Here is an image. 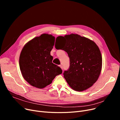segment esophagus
Returning a JSON list of instances; mask_svg holds the SVG:
<instances>
[{
  "mask_svg": "<svg viewBox=\"0 0 120 120\" xmlns=\"http://www.w3.org/2000/svg\"><path fill=\"white\" fill-rule=\"evenodd\" d=\"M59 67L61 68L62 70H63V66H62V65H60L59 66Z\"/></svg>",
  "mask_w": 120,
  "mask_h": 120,
  "instance_id": "esophagus-1",
  "label": "esophagus"
}]
</instances>
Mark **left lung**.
Wrapping results in <instances>:
<instances>
[{"label":"left lung","mask_w":120,"mask_h":120,"mask_svg":"<svg viewBox=\"0 0 120 120\" xmlns=\"http://www.w3.org/2000/svg\"><path fill=\"white\" fill-rule=\"evenodd\" d=\"M64 39L65 45L56 49L66 52L70 58V67L65 71L64 77L73 90H85L97 80L101 71L102 57L97 45L93 41L77 34L57 37Z\"/></svg>","instance_id":"obj_1"}]
</instances>
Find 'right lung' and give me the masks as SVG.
<instances>
[{"label": "right lung", "mask_w": 120, "mask_h": 120, "mask_svg": "<svg viewBox=\"0 0 120 120\" xmlns=\"http://www.w3.org/2000/svg\"><path fill=\"white\" fill-rule=\"evenodd\" d=\"M54 42L52 35L42 34L23 47L19 57V67L23 78L30 85L42 89L62 73L61 68L52 63L50 51Z\"/></svg>", "instance_id": "right-lung-1"}]
</instances>
